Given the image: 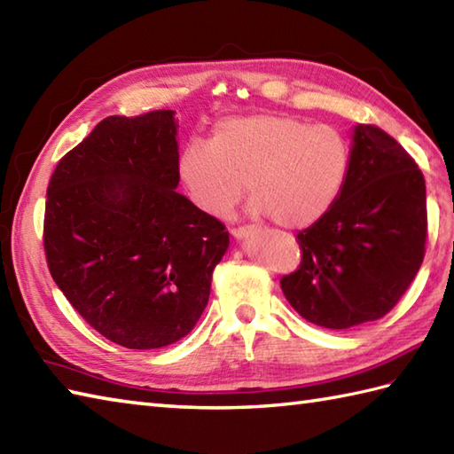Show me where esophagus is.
<instances>
[{"mask_svg":"<svg viewBox=\"0 0 454 454\" xmlns=\"http://www.w3.org/2000/svg\"><path fill=\"white\" fill-rule=\"evenodd\" d=\"M254 232H255V226H236V228H232V236L238 238V239L247 238L249 234H254Z\"/></svg>","mask_w":454,"mask_h":454,"instance_id":"1","label":"esophagus"}]
</instances>
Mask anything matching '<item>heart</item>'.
I'll use <instances>...</instances> for the list:
<instances>
[{"label": "heart", "instance_id": "obj_1", "mask_svg": "<svg viewBox=\"0 0 454 454\" xmlns=\"http://www.w3.org/2000/svg\"><path fill=\"white\" fill-rule=\"evenodd\" d=\"M349 169V144L327 124L283 113L222 119L210 142L181 152L177 173L192 205L228 216L246 192L252 212L285 228L310 226L332 208Z\"/></svg>", "mask_w": 454, "mask_h": 454}]
</instances>
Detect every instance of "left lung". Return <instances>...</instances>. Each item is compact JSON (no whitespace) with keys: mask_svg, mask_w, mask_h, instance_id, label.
I'll use <instances>...</instances> for the list:
<instances>
[{"mask_svg":"<svg viewBox=\"0 0 454 454\" xmlns=\"http://www.w3.org/2000/svg\"><path fill=\"white\" fill-rule=\"evenodd\" d=\"M296 242L301 265L281 288L304 320L347 330L387 316L426 257V179L416 160L382 129L359 124L340 197Z\"/></svg>","mask_w":454,"mask_h":454,"instance_id":"8db88e82","label":"left lung"}]
</instances>
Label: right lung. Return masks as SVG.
Listing matches in <instances>:
<instances>
[{
  "instance_id": "1",
  "label": "right lung",
  "mask_w": 454,
  "mask_h": 454,
  "mask_svg": "<svg viewBox=\"0 0 454 454\" xmlns=\"http://www.w3.org/2000/svg\"><path fill=\"white\" fill-rule=\"evenodd\" d=\"M173 111L103 119L58 161L46 191L44 255L95 332L129 349L185 337L207 308L226 226L176 191Z\"/></svg>"
}]
</instances>
